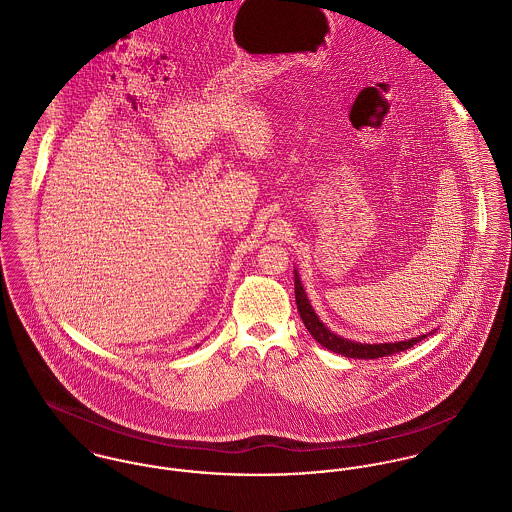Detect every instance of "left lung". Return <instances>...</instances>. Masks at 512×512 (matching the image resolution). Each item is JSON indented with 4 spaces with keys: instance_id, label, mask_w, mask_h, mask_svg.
Returning a JSON list of instances; mask_svg holds the SVG:
<instances>
[{
    "instance_id": "left-lung-1",
    "label": "left lung",
    "mask_w": 512,
    "mask_h": 512,
    "mask_svg": "<svg viewBox=\"0 0 512 512\" xmlns=\"http://www.w3.org/2000/svg\"><path fill=\"white\" fill-rule=\"evenodd\" d=\"M294 294H296V306H298V312L300 317L306 325V329L310 331V335L314 337L315 341L325 347L327 351H333V353L343 354L347 358H360V360H368V358H382V356H390V354L401 353V351H407L411 349L413 345H417L419 341H423L427 335H433L431 333H425V335H419V337H411V339H405V341H395V343H356L351 339H345L337 333H333L321 319L319 315L315 314L314 308H312V302L302 286V280L298 275V269H294Z\"/></svg>"
}]
</instances>
